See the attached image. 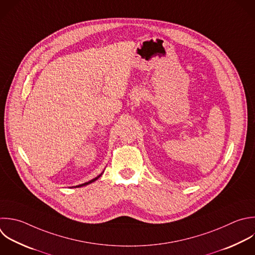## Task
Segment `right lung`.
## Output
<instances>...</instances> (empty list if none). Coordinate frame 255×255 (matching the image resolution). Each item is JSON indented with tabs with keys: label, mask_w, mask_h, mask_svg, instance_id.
I'll return each mask as SVG.
<instances>
[{
	"label": "right lung",
	"mask_w": 255,
	"mask_h": 255,
	"mask_svg": "<svg viewBox=\"0 0 255 255\" xmlns=\"http://www.w3.org/2000/svg\"><path fill=\"white\" fill-rule=\"evenodd\" d=\"M102 175V173L99 175V176H97V177H95L94 179H92V180H90V181H88V182H85V183H83V184H80V185H77L76 187H81V186H84V185H87V184H90V183H92V182H94V181H96L100 176Z\"/></svg>",
	"instance_id": "1"
}]
</instances>
